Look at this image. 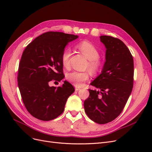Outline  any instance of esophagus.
<instances>
[{
  "instance_id": "obj_1",
  "label": "esophagus",
  "mask_w": 152,
  "mask_h": 152,
  "mask_svg": "<svg viewBox=\"0 0 152 152\" xmlns=\"http://www.w3.org/2000/svg\"><path fill=\"white\" fill-rule=\"evenodd\" d=\"M75 91H79V90H80V87H77V86H75Z\"/></svg>"
}]
</instances>
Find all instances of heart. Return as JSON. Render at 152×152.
<instances>
[{"instance_id":"obj_1","label":"heart","mask_w":152,"mask_h":152,"mask_svg":"<svg viewBox=\"0 0 152 152\" xmlns=\"http://www.w3.org/2000/svg\"><path fill=\"white\" fill-rule=\"evenodd\" d=\"M77 48L83 53L89 61L87 65V68L93 73H98L102 66V61L99 59V52L94 45L88 41H82L77 45ZM72 55L70 49H66L63 51L61 56V61L65 68L70 67V58ZM67 80L75 86L80 87L84 82L89 80V75L87 72H80L73 71L67 73Z\"/></svg>"}]
</instances>
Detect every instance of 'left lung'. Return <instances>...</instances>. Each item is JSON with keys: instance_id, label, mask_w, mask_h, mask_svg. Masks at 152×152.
Masks as SVG:
<instances>
[{"instance_id": "8db88e82", "label": "left lung", "mask_w": 152, "mask_h": 152, "mask_svg": "<svg viewBox=\"0 0 152 152\" xmlns=\"http://www.w3.org/2000/svg\"><path fill=\"white\" fill-rule=\"evenodd\" d=\"M107 49L102 73L91 85L98 90L89 89L84 101L87 115L99 124L112 122L121 113L131 93L134 80L132 54L122 41L112 36H100Z\"/></svg>"}]
</instances>
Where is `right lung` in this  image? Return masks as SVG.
Masks as SVG:
<instances>
[{
    "mask_svg": "<svg viewBox=\"0 0 152 152\" xmlns=\"http://www.w3.org/2000/svg\"><path fill=\"white\" fill-rule=\"evenodd\" d=\"M78 37L63 32L48 31L35 38L23 53L18 84L27 111L36 118L49 121L57 118L75 91L66 80L58 87L49 84L50 81L60 82L65 77L61 54L68 43Z\"/></svg>",
    "mask_w": 152,
    "mask_h": 152,
    "instance_id": "1",
    "label": "right lung"
}]
</instances>
